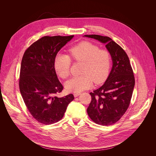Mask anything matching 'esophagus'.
Returning <instances> with one entry per match:
<instances>
[{"label": "esophagus", "instance_id": "1", "mask_svg": "<svg viewBox=\"0 0 156 156\" xmlns=\"http://www.w3.org/2000/svg\"><path fill=\"white\" fill-rule=\"evenodd\" d=\"M80 94V93H73V95H74L75 98L78 97Z\"/></svg>", "mask_w": 156, "mask_h": 156}]
</instances>
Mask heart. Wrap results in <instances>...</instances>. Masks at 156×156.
Masks as SVG:
<instances>
[{
  "instance_id": "heart-1",
  "label": "heart",
  "mask_w": 156,
  "mask_h": 156,
  "mask_svg": "<svg viewBox=\"0 0 156 156\" xmlns=\"http://www.w3.org/2000/svg\"><path fill=\"white\" fill-rule=\"evenodd\" d=\"M69 55L57 54L54 59V68L58 75L66 79L70 75L72 60L82 62L80 76H75L66 83V90L78 93L96 84L104 82L109 73L111 56L110 52L91 42L83 41L69 50Z\"/></svg>"
}]
</instances>
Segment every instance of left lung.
I'll list each match as a JSON object with an SVG mask.
<instances>
[{
  "label": "left lung",
  "mask_w": 156,
  "mask_h": 156,
  "mask_svg": "<svg viewBox=\"0 0 156 156\" xmlns=\"http://www.w3.org/2000/svg\"><path fill=\"white\" fill-rule=\"evenodd\" d=\"M84 36L105 43L113 62L112 70L105 83L90 93L91 101L87 112L98 125H113L125 114L131 102L135 83L131 63L125 51L109 37L97 34Z\"/></svg>",
  "instance_id": "8db88e82"
}]
</instances>
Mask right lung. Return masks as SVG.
Returning <instances> with one entry per match:
<instances>
[{"label": "right lung", "mask_w": 156, "mask_h": 156, "mask_svg": "<svg viewBox=\"0 0 156 156\" xmlns=\"http://www.w3.org/2000/svg\"><path fill=\"white\" fill-rule=\"evenodd\" d=\"M73 36H44L33 42L22 58L20 91L33 117L42 124L51 125L60 120L74 99L72 94L57 96L63 87L54 68L58 52Z\"/></svg>", "instance_id": "1"}]
</instances>
